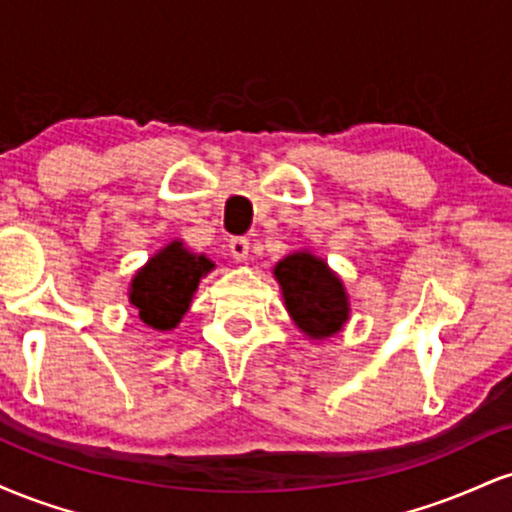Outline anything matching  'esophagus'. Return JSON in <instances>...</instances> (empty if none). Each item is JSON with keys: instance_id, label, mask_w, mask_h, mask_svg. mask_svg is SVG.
Wrapping results in <instances>:
<instances>
[{"instance_id": "1", "label": "esophagus", "mask_w": 512, "mask_h": 512, "mask_svg": "<svg viewBox=\"0 0 512 512\" xmlns=\"http://www.w3.org/2000/svg\"><path fill=\"white\" fill-rule=\"evenodd\" d=\"M228 250H231L233 260L245 262V260H248V252H250L248 238H231V240H228Z\"/></svg>"}]
</instances>
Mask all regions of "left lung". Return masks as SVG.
Here are the masks:
<instances>
[{"label":"left lung","mask_w":512,"mask_h":512,"mask_svg":"<svg viewBox=\"0 0 512 512\" xmlns=\"http://www.w3.org/2000/svg\"><path fill=\"white\" fill-rule=\"evenodd\" d=\"M286 313L293 325L313 342H325L344 330L351 303L344 281L330 264L310 250H296L272 269Z\"/></svg>","instance_id":"obj_1"}]
</instances>
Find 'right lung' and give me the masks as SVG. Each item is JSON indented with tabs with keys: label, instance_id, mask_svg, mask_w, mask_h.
Wrapping results in <instances>:
<instances>
[{
	"label": "right lung",
	"instance_id": "right-lung-1",
	"mask_svg": "<svg viewBox=\"0 0 512 512\" xmlns=\"http://www.w3.org/2000/svg\"><path fill=\"white\" fill-rule=\"evenodd\" d=\"M214 267L207 255L192 252L180 238L170 240L134 272L127 289L129 303L146 327L173 330L190 310L199 281Z\"/></svg>",
	"mask_w": 512,
	"mask_h": 512
}]
</instances>
